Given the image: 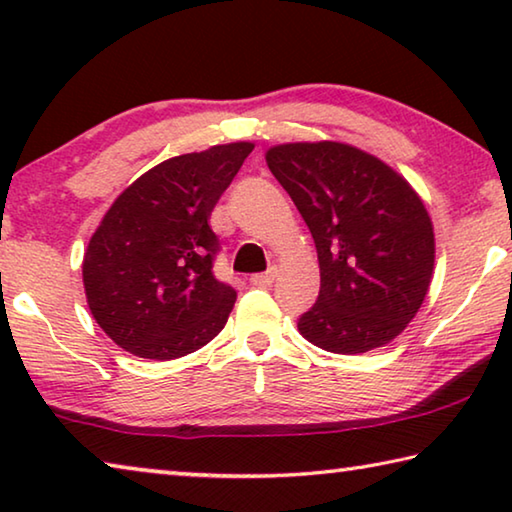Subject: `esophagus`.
Here are the masks:
<instances>
[{
	"instance_id": "1",
	"label": "esophagus",
	"mask_w": 512,
	"mask_h": 512,
	"mask_svg": "<svg viewBox=\"0 0 512 512\" xmlns=\"http://www.w3.org/2000/svg\"><path fill=\"white\" fill-rule=\"evenodd\" d=\"M275 277H277V271L275 268H271V271H266V273L250 275V282H253L255 287H271V284L275 282Z\"/></svg>"
}]
</instances>
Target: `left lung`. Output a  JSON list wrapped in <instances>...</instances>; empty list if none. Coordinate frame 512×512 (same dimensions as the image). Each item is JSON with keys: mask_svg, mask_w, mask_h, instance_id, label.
<instances>
[{"mask_svg": "<svg viewBox=\"0 0 512 512\" xmlns=\"http://www.w3.org/2000/svg\"><path fill=\"white\" fill-rule=\"evenodd\" d=\"M266 164L318 250L320 293L298 332L334 354L397 339L420 311L436 262L420 194L391 164L345 142L275 144Z\"/></svg>", "mask_w": 512, "mask_h": 512, "instance_id": "1", "label": "left lung"}]
</instances>
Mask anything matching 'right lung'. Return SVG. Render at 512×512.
Returning <instances> with one entry per match:
<instances>
[{
  "instance_id": "1",
  "label": "right lung",
  "mask_w": 512,
  "mask_h": 512,
  "mask_svg": "<svg viewBox=\"0 0 512 512\" xmlns=\"http://www.w3.org/2000/svg\"><path fill=\"white\" fill-rule=\"evenodd\" d=\"M253 142L216 144L142 173L103 214L83 255L90 314L119 348L169 361L201 350L228 323L237 291L212 275L216 201Z\"/></svg>"
}]
</instances>
